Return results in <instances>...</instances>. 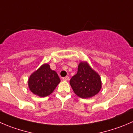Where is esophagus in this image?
<instances>
[{"mask_svg": "<svg viewBox=\"0 0 133 133\" xmlns=\"http://www.w3.org/2000/svg\"><path fill=\"white\" fill-rule=\"evenodd\" d=\"M69 79V77H68V76H66V77H63V80H64V81H68Z\"/></svg>", "mask_w": 133, "mask_h": 133, "instance_id": "esophagus-1", "label": "esophagus"}]
</instances>
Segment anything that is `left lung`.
Masks as SVG:
<instances>
[{
	"label": "left lung",
	"instance_id": "obj_1",
	"mask_svg": "<svg viewBox=\"0 0 133 133\" xmlns=\"http://www.w3.org/2000/svg\"><path fill=\"white\" fill-rule=\"evenodd\" d=\"M75 94L83 99L98 94L101 88V78L86 62H81L78 71L69 81Z\"/></svg>",
	"mask_w": 133,
	"mask_h": 133
}]
</instances>
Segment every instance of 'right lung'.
I'll use <instances>...</instances> for the list:
<instances>
[{
	"label": "right lung",
	"instance_id": "1",
	"mask_svg": "<svg viewBox=\"0 0 133 133\" xmlns=\"http://www.w3.org/2000/svg\"><path fill=\"white\" fill-rule=\"evenodd\" d=\"M60 82L56 72L46 64L31 75L28 79V86L33 94L43 97L50 95Z\"/></svg>",
	"mask_w": 133,
	"mask_h": 133
}]
</instances>
